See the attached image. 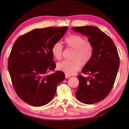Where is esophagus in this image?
<instances>
[{"label":"esophagus","mask_w":129,"mask_h":129,"mask_svg":"<svg viewBox=\"0 0 129 129\" xmlns=\"http://www.w3.org/2000/svg\"><path fill=\"white\" fill-rule=\"evenodd\" d=\"M70 77H71V76H70V75H67V74H66L65 77L66 78V79H68V78H69Z\"/></svg>","instance_id":"34e87169"}]
</instances>
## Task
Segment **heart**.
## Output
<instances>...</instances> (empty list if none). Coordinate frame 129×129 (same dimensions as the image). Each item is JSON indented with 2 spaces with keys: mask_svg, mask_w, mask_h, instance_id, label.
<instances>
[{
  "mask_svg": "<svg viewBox=\"0 0 129 129\" xmlns=\"http://www.w3.org/2000/svg\"><path fill=\"white\" fill-rule=\"evenodd\" d=\"M64 42L69 48L75 50L73 61H63L57 64V69L68 75L75 74L80 68V63L85 65L88 63L93 55L94 48L91 42L79 35H70L65 39ZM52 53L56 60L62 57L63 47L60 43H56L52 47Z\"/></svg>",
  "mask_w": 129,
  "mask_h": 129,
  "instance_id": "b5f03b06",
  "label": "heart"
}]
</instances>
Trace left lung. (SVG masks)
<instances>
[{
  "label": "left lung",
  "mask_w": 129,
  "mask_h": 129,
  "mask_svg": "<svg viewBox=\"0 0 129 129\" xmlns=\"http://www.w3.org/2000/svg\"><path fill=\"white\" fill-rule=\"evenodd\" d=\"M72 29L88 37L94 48L91 60L81 71L89 76H77L79 84L75 96L87 104L99 102L110 93L115 83L119 67L117 50L111 38L96 27H76Z\"/></svg>",
  "instance_id": "left-lung-1"
}]
</instances>
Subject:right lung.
I'll use <instances>...</instances> for the list:
<instances>
[{
	"label": "right lung",
	"instance_id": "add662e5",
	"mask_svg": "<svg viewBox=\"0 0 129 129\" xmlns=\"http://www.w3.org/2000/svg\"><path fill=\"white\" fill-rule=\"evenodd\" d=\"M67 26L35 29L18 38L12 48L8 70L18 96L30 105L41 107L55 96L64 74L55 68L52 47L63 37Z\"/></svg>",
	"mask_w": 129,
	"mask_h": 129
}]
</instances>
